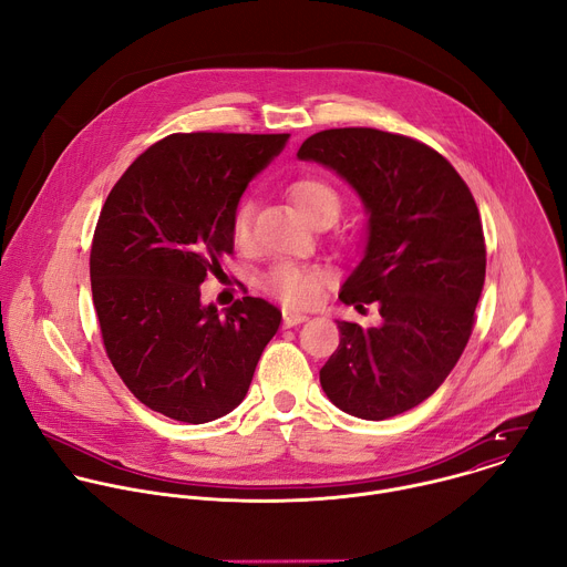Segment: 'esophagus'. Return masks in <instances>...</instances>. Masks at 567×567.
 <instances>
[{
  "mask_svg": "<svg viewBox=\"0 0 567 567\" xmlns=\"http://www.w3.org/2000/svg\"><path fill=\"white\" fill-rule=\"evenodd\" d=\"M309 316L302 313V311H293V309H285L282 313V322L285 328H293V326H300V322H305Z\"/></svg>",
  "mask_w": 567,
  "mask_h": 567,
  "instance_id": "esophagus-1",
  "label": "esophagus"
}]
</instances>
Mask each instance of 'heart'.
I'll list each match as a JSON object with an SVG mask.
<instances>
[{"label": "heart", "instance_id": "heart-1", "mask_svg": "<svg viewBox=\"0 0 567 567\" xmlns=\"http://www.w3.org/2000/svg\"><path fill=\"white\" fill-rule=\"evenodd\" d=\"M289 199L293 202L298 213L311 224L320 219L334 221L341 210L339 193L328 182L313 179V177L293 182L289 186ZM251 217H254L251 202H241L233 215V239L237 245H247L249 241ZM322 280H326V276H322V271L316 267L280 262L260 278V287L267 293L280 298L285 305L305 307L318 298Z\"/></svg>", "mask_w": 567, "mask_h": 567}]
</instances>
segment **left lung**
Masks as SVG:
<instances>
[{
  "label": "left lung",
  "mask_w": 567,
  "mask_h": 567,
  "mask_svg": "<svg viewBox=\"0 0 567 567\" xmlns=\"http://www.w3.org/2000/svg\"><path fill=\"white\" fill-rule=\"evenodd\" d=\"M359 195L365 247L339 298L377 302L381 326L337 320L320 385L348 415L381 422L415 409L455 368L473 330L487 249L468 186L433 147L372 127L311 134L296 154Z\"/></svg>",
  "instance_id": "obj_1"
}]
</instances>
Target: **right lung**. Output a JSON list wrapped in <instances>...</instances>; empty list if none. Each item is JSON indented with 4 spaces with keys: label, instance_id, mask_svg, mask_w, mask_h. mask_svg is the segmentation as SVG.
<instances>
[{
    "label": "right lung",
    "instance_id": "obj_1",
    "mask_svg": "<svg viewBox=\"0 0 567 567\" xmlns=\"http://www.w3.org/2000/svg\"><path fill=\"white\" fill-rule=\"evenodd\" d=\"M289 134H171L112 188L90 278L107 357L147 409L186 424L228 415L247 396L282 313L241 298L224 313L199 285L233 254V215Z\"/></svg>",
    "mask_w": 567,
    "mask_h": 567
}]
</instances>
